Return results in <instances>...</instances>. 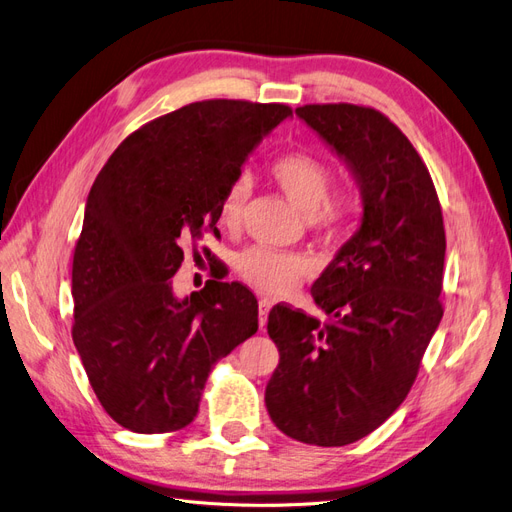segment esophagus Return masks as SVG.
Segmentation results:
<instances>
[{"mask_svg":"<svg viewBox=\"0 0 512 512\" xmlns=\"http://www.w3.org/2000/svg\"><path fill=\"white\" fill-rule=\"evenodd\" d=\"M271 307H273V303L267 301V299H260L258 301V324H260V329L267 324V316L271 312Z\"/></svg>","mask_w":512,"mask_h":512,"instance_id":"34e87169","label":"esophagus"}]
</instances>
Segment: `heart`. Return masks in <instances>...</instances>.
I'll return each mask as SVG.
<instances>
[{
    "mask_svg": "<svg viewBox=\"0 0 512 512\" xmlns=\"http://www.w3.org/2000/svg\"><path fill=\"white\" fill-rule=\"evenodd\" d=\"M271 175L290 203L307 220L320 228H335L342 224L352 209V200L344 194L327 196L331 170L312 153L294 151L277 158L271 164ZM247 198V181L237 179L222 200V220L235 226ZM237 271L243 280L267 294H284L294 288L303 275L312 271V262L301 254L275 252L269 247H250L239 254Z\"/></svg>",
    "mask_w": 512,
    "mask_h": 512,
    "instance_id": "1",
    "label": "heart"
}]
</instances>
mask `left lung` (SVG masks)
Returning <instances> with one entry per match:
<instances>
[{"mask_svg": "<svg viewBox=\"0 0 512 512\" xmlns=\"http://www.w3.org/2000/svg\"><path fill=\"white\" fill-rule=\"evenodd\" d=\"M294 113L346 164L363 215L312 286L329 322L271 309L280 363L265 404L286 436L344 446L378 429L412 389L444 314V222L427 166L382 113L354 104Z\"/></svg>", "mask_w": 512, "mask_h": 512, "instance_id": "left-lung-1", "label": "left lung"}]
</instances>
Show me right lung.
Here are the masks:
<instances>
[{
  "label": "right lung",
  "mask_w": 512,
  "mask_h": 512,
  "mask_svg": "<svg viewBox=\"0 0 512 512\" xmlns=\"http://www.w3.org/2000/svg\"><path fill=\"white\" fill-rule=\"evenodd\" d=\"M286 104L194 102L123 141L91 185L72 262V339L108 416L134 433L194 421L209 371L258 331V301L209 280L177 297L183 247L218 232L222 200Z\"/></svg>",
  "instance_id": "1"
}]
</instances>
